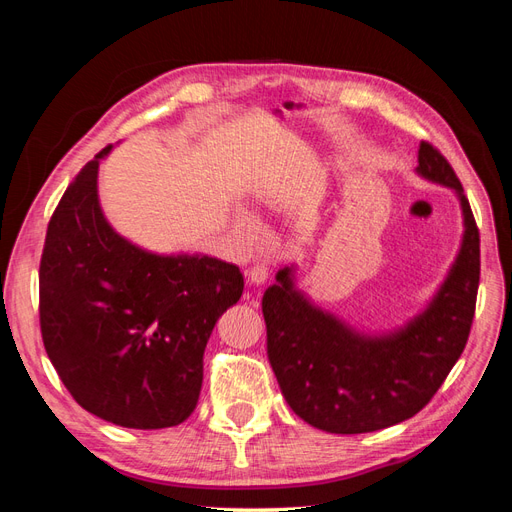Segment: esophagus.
Masks as SVG:
<instances>
[{
  "label": "esophagus",
  "instance_id": "1",
  "mask_svg": "<svg viewBox=\"0 0 512 512\" xmlns=\"http://www.w3.org/2000/svg\"><path fill=\"white\" fill-rule=\"evenodd\" d=\"M267 280H269V267L262 265V262H258V265H254L252 271H250V282L254 286H262Z\"/></svg>",
  "mask_w": 512,
  "mask_h": 512
}]
</instances>
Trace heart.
<instances>
[{
    "label": "heart",
    "mask_w": 512,
    "mask_h": 512,
    "mask_svg": "<svg viewBox=\"0 0 512 512\" xmlns=\"http://www.w3.org/2000/svg\"><path fill=\"white\" fill-rule=\"evenodd\" d=\"M267 196V188L265 185H260V188L256 192H252V198L256 200V203H260L262 198ZM232 226H235V232L239 235V239L243 243H252L258 235V228H256V222L250 218L247 213H237L235 215V222H232Z\"/></svg>",
    "instance_id": "b5f03b06"
}]
</instances>
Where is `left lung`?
I'll return each mask as SVG.
<instances>
[{"label":"left lung","mask_w":512,"mask_h":512,"mask_svg":"<svg viewBox=\"0 0 512 512\" xmlns=\"http://www.w3.org/2000/svg\"><path fill=\"white\" fill-rule=\"evenodd\" d=\"M416 175L453 190L463 235L429 301L391 331H361L299 288V267L275 273L262 294L267 354L292 412L329 433H367L423 410L466 348L480 275V239L455 170L429 143Z\"/></svg>","instance_id":"1"}]
</instances>
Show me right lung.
<instances>
[{
  "instance_id": "1",
  "label": "right lung",
  "mask_w": 512,
  "mask_h": 512,
  "mask_svg": "<svg viewBox=\"0 0 512 512\" xmlns=\"http://www.w3.org/2000/svg\"><path fill=\"white\" fill-rule=\"evenodd\" d=\"M87 162L46 230L40 329L76 404L130 429L175 427L203 386L215 322L243 294L237 265L209 254H158L106 220L98 168Z\"/></svg>"
}]
</instances>
